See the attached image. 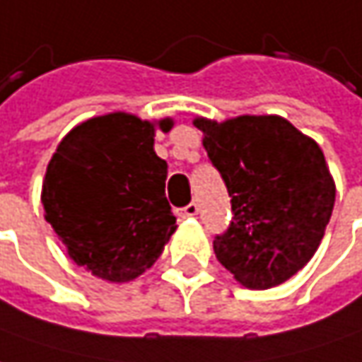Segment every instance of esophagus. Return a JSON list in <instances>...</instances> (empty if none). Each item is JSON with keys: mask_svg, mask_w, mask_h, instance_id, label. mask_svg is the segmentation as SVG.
Segmentation results:
<instances>
[{"mask_svg": "<svg viewBox=\"0 0 362 362\" xmlns=\"http://www.w3.org/2000/svg\"><path fill=\"white\" fill-rule=\"evenodd\" d=\"M176 214H178V216H182V218H184V216H197L198 204L197 202H190V204H186L184 209H176Z\"/></svg>", "mask_w": 362, "mask_h": 362, "instance_id": "1", "label": "esophagus"}]
</instances>
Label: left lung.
<instances>
[{
    "mask_svg": "<svg viewBox=\"0 0 362 362\" xmlns=\"http://www.w3.org/2000/svg\"><path fill=\"white\" fill-rule=\"evenodd\" d=\"M194 125L230 197V225L212 243L216 259L251 290L288 281L316 253L334 209L320 146L277 115Z\"/></svg>",
    "mask_w": 362,
    "mask_h": 362,
    "instance_id": "left-lung-1",
    "label": "left lung"
}]
</instances>
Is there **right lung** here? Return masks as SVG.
Here are the masks:
<instances>
[{
    "mask_svg": "<svg viewBox=\"0 0 362 362\" xmlns=\"http://www.w3.org/2000/svg\"><path fill=\"white\" fill-rule=\"evenodd\" d=\"M158 123L109 113L76 125L58 144L42 184L44 216L76 265L123 284L158 261L176 230L165 198L168 164L153 151Z\"/></svg>",
    "mask_w": 362,
    "mask_h": 362,
    "instance_id": "obj_1",
    "label": "right lung"
}]
</instances>
